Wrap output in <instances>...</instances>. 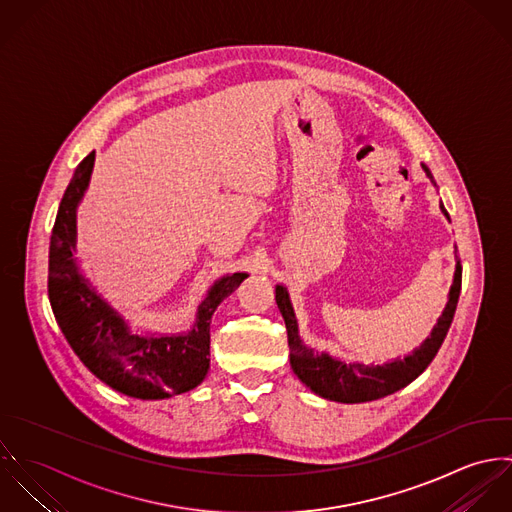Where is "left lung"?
I'll return each mask as SVG.
<instances>
[{
    "label": "left lung",
    "instance_id": "obj_1",
    "mask_svg": "<svg viewBox=\"0 0 512 512\" xmlns=\"http://www.w3.org/2000/svg\"><path fill=\"white\" fill-rule=\"evenodd\" d=\"M423 170L427 178L433 182L429 168L423 166ZM441 211L445 213V217H449L443 204H441ZM459 293H461V261H457V267H455V277L449 291V303L443 310V314L439 316L435 328L431 330V336L425 338L423 344L415 348L404 360H394L384 366L344 364L328 354H318V352L314 354L307 344H303L299 336L295 310L291 305L289 293L283 285H277L275 301L287 324L291 368L297 374V378L320 398L342 402V404H360V402L380 400L384 396H390L406 388L409 382H413L431 364L453 322Z\"/></svg>",
    "mask_w": 512,
    "mask_h": 512
}]
</instances>
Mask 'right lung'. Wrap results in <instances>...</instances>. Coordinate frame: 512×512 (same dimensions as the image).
I'll return each instance as SVG.
<instances>
[{"label": "right lung", "instance_id": "1", "mask_svg": "<svg viewBox=\"0 0 512 512\" xmlns=\"http://www.w3.org/2000/svg\"><path fill=\"white\" fill-rule=\"evenodd\" d=\"M93 166L95 152L77 166L51 233L47 287L55 320L79 360L112 390L140 400H162L190 392L204 382L209 370L211 314L249 275L233 273L215 281L188 334L130 332L124 318L79 273L73 257L77 205L89 188Z\"/></svg>", "mask_w": 512, "mask_h": 512}]
</instances>
